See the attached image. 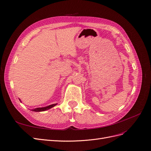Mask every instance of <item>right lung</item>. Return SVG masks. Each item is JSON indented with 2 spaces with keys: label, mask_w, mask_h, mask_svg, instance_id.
Listing matches in <instances>:
<instances>
[{
  "label": "right lung",
  "mask_w": 151,
  "mask_h": 151,
  "mask_svg": "<svg viewBox=\"0 0 151 151\" xmlns=\"http://www.w3.org/2000/svg\"><path fill=\"white\" fill-rule=\"evenodd\" d=\"M20 100V99H19ZM21 101V100H20ZM57 104V103H55V104H51V105H49V106H45V107H42V108H35V109H31V111H36V112H40V111H46V110H48V109L52 108L53 107H54L55 106H56V105Z\"/></svg>",
  "instance_id": "right-lung-1"
}]
</instances>
